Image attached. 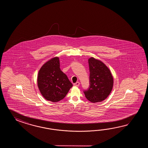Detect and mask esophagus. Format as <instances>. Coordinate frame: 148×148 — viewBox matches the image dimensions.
<instances>
[{
    "instance_id": "obj_1",
    "label": "esophagus",
    "mask_w": 148,
    "mask_h": 148,
    "mask_svg": "<svg viewBox=\"0 0 148 148\" xmlns=\"http://www.w3.org/2000/svg\"><path fill=\"white\" fill-rule=\"evenodd\" d=\"M73 85H74L75 86H77V87H78V86H79L80 85V82H76L75 83L73 84Z\"/></svg>"
}]
</instances>
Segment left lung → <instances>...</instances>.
<instances>
[{
  "instance_id": "obj_1",
  "label": "left lung",
  "mask_w": 148,
  "mask_h": 148,
  "mask_svg": "<svg viewBox=\"0 0 148 148\" xmlns=\"http://www.w3.org/2000/svg\"><path fill=\"white\" fill-rule=\"evenodd\" d=\"M89 67V86L84 90L85 97L92 103L104 101L108 96L113 86V78L110 70L99 60L90 58Z\"/></svg>"
}]
</instances>
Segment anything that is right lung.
I'll return each mask as SVG.
<instances>
[{
	"mask_svg": "<svg viewBox=\"0 0 148 148\" xmlns=\"http://www.w3.org/2000/svg\"><path fill=\"white\" fill-rule=\"evenodd\" d=\"M38 85L42 96L52 102L62 99L73 87L66 75L60 69L58 57L49 60L41 67L38 74Z\"/></svg>",
	"mask_w": 148,
	"mask_h": 148,
	"instance_id": "right-lung-1",
	"label": "right lung"
}]
</instances>
